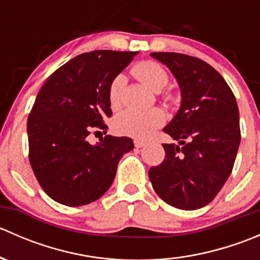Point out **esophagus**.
Here are the masks:
<instances>
[{
	"instance_id": "obj_1",
	"label": "esophagus",
	"mask_w": 260,
	"mask_h": 260,
	"mask_svg": "<svg viewBox=\"0 0 260 260\" xmlns=\"http://www.w3.org/2000/svg\"><path fill=\"white\" fill-rule=\"evenodd\" d=\"M146 143L143 142V141H141V140H135V147L136 148H142L143 146H145Z\"/></svg>"
}]
</instances>
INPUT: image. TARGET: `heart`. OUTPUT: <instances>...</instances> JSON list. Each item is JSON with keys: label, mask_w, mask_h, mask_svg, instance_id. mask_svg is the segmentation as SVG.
<instances>
[{"label": "heart", "mask_w": 260, "mask_h": 260, "mask_svg": "<svg viewBox=\"0 0 260 260\" xmlns=\"http://www.w3.org/2000/svg\"><path fill=\"white\" fill-rule=\"evenodd\" d=\"M133 74L138 78L146 86L154 91L164 88L169 81V74L162 65L154 61H142L133 68ZM123 85L122 77L115 78L109 88V101L112 107H117L119 103L120 89ZM164 113L159 109H125L115 115L113 128L117 133L131 137L146 140L164 123Z\"/></svg>", "instance_id": "b5f03b06"}]
</instances>
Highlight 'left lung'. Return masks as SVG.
I'll use <instances>...</instances> for the list:
<instances>
[{
	"mask_svg": "<svg viewBox=\"0 0 260 260\" xmlns=\"http://www.w3.org/2000/svg\"><path fill=\"white\" fill-rule=\"evenodd\" d=\"M176 79L181 104L164 128V162L148 171L157 195L174 208L196 210L214 200L232 174L240 145L239 109L224 78L208 62L177 52H152Z\"/></svg>",
	"mask_w": 260,
	"mask_h": 260,
	"instance_id": "obj_1",
	"label": "left lung"
}]
</instances>
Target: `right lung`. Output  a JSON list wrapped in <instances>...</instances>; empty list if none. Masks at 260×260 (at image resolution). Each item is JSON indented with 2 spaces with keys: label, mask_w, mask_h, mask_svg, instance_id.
<instances>
[{
  "label": "right lung",
  "mask_w": 260,
  "mask_h": 260,
  "mask_svg": "<svg viewBox=\"0 0 260 260\" xmlns=\"http://www.w3.org/2000/svg\"><path fill=\"white\" fill-rule=\"evenodd\" d=\"M138 51L95 50L60 67L45 81L27 119L31 167L48 196L67 206L98 200L111 187L128 137L106 136L91 145L94 127L111 117L109 88ZM107 133V132H106Z\"/></svg>",
  "instance_id": "obj_1"
}]
</instances>
